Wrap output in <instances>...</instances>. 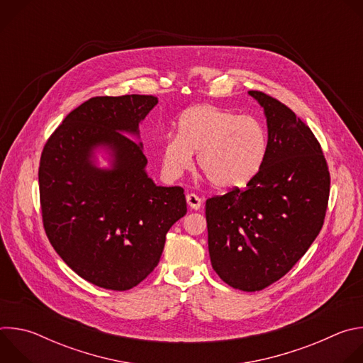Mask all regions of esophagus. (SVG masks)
<instances>
[{
  "label": "esophagus",
  "instance_id": "34e87169",
  "mask_svg": "<svg viewBox=\"0 0 363 363\" xmlns=\"http://www.w3.org/2000/svg\"><path fill=\"white\" fill-rule=\"evenodd\" d=\"M186 202H188V205H189V208L191 210H199V206H201V203H202V201H201V198L198 196V195H195V194H188L186 195Z\"/></svg>",
  "mask_w": 363,
  "mask_h": 363
}]
</instances>
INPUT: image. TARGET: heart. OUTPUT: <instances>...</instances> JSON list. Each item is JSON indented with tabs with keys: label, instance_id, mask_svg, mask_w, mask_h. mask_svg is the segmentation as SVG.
<instances>
[{
	"label": "heart",
	"instance_id": "1",
	"mask_svg": "<svg viewBox=\"0 0 363 363\" xmlns=\"http://www.w3.org/2000/svg\"><path fill=\"white\" fill-rule=\"evenodd\" d=\"M198 152L202 174L218 189L247 185L260 171L267 153V135L254 118L214 105H196L178 119L161 150L162 172L178 179L191 169Z\"/></svg>",
	"mask_w": 363,
	"mask_h": 363
}]
</instances>
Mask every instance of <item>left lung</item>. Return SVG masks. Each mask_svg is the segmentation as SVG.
I'll list each match as a JSON object with an SVG mask.
<instances>
[{
  "label": "left lung",
  "instance_id": "8db88e82",
  "mask_svg": "<svg viewBox=\"0 0 363 363\" xmlns=\"http://www.w3.org/2000/svg\"><path fill=\"white\" fill-rule=\"evenodd\" d=\"M264 111L267 153L247 184L205 202L216 273L231 287L258 291L281 279L322 230L330 175L313 132L281 101L250 90Z\"/></svg>",
  "mask_w": 363,
  "mask_h": 363
}]
</instances>
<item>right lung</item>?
<instances>
[{
	"instance_id": "1",
	"label": "right lung",
	"mask_w": 363,
	"mask_h": 363,
	"mask_svg": "<svg viewBox=\"0 0 363 363\" xmlns=\"http://www.w3.org/2000/svg\"><path fill=\"white\" fill-rule=\"evenodd\" d=\"M146 94L99 96L70 112L43 149L38 184L45 234L82 279L106 290L138 286L158 266L167 233L186 214L181 186L147 177L139 125ZM103 148L111 167H96Z\"/></svg>"
}]
</instances>
